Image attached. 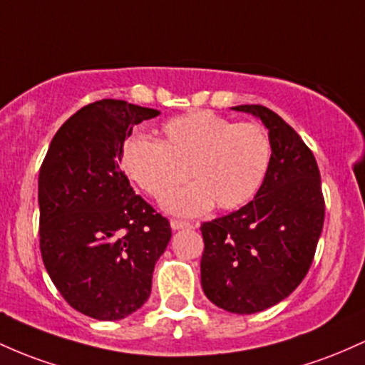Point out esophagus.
Wrapping results in <instances>:
<instances>
[{
  "instance_id": "1",
  "label": "esophagus",
  "mask_w": 365,
  "mask_h": 365,
  "mask_svg": "<svg viewBox=\"0 0 365 365\" xmlns=\"http://www.w3.org/2000/svg\"><path fill=\"white\" fill-rule=\"evenodd\" d=\"M170 227L174 229V231H179V229H191V227H193V224H190V222H184V220L172 219V220H170Z\"/></svg>"
}]
</instances>
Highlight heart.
Listing matches in <instances>:
<instances>
[{"instance_id":"1","label":"heart","mask_w":365,"mask_h":365,"mask_svg":"<svg viewBox=\"0 0 365 365\" xmlns=\"http://www.w3.org/2000/svg\"><path fill=\"white\" fill-rule=\"evenodd\" d=\"M125 174L153 198L195 178L196 182L163 200L181 217L205 214L215 205L235 210L255 198L272 162L269 133L255 122H240L210 110H195L162 125V141L133 134L122 146Z\"/></svg>"}]
</instances>
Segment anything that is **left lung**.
<instances>
[{"mask_svg": "<svg viewBox=\"0 0 365 365\" xmlns=\"http://www.w3.org/2000/svg\"><path fill=\"white\" fill-rule=\"evenodd\" d=\"M232 110L264 122L272 162L252 202L200 227L202 288L227 312L255 314L279 304L304 281L324 224V196L314 153L292 125L267 106Z\"/></svg>", "mask_w": 365, "mask_h": 365, "instance_id": "1", "label": "left lung"}]
</instances>
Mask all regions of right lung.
Returning a JSON list of instances; mask_svg holds the SVG:
<instances>
[{
	"label": "right lung",
	"instance_id": "1",
	"mask_svg": "<svg viewBox=\"0 0 365 365\" xmlns=\"http://www.w3.org/2000/svg\"><path fill=\"white\" fill-rule=\"evenodd\" d=\"M122 100L86 105L51 139L39 170V248L67 304L118 321L145 304L172 231L120 170L134 125L158 115Z\"/></svg>",
	"mask_w": 365,
	"mask_h": 365
}]
</instances>
